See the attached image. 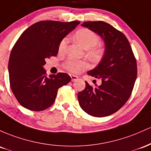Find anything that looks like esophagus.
<instances>
[{
	"label": "esophagus",
	"mask_w": 151,
	"mask_h": 151,
	"mask_svg": "<svg viewBox=\"0 0 151 151\" xmlns=\"http://www.w3.org/2000/svg\"><path fill=\"white\" fill-rule=\"evenodd\" d=\"M70 78H71V81H73H73H77L78 79V77L75 75H70Z\"/></svg>",
	"instance_id": "1"
}]
</instances>
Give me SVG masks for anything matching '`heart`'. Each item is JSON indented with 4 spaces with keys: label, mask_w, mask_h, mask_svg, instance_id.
I'll list each match as a JSON object with an SVG mask.
<instances>
[{
    "label": "heart",
    "mask_w": 151,
    "mask_h": 151,
    "mask_svg": "<svg viewBox=\"0 0 151 151\" xmlns=\"http://www.w3.org/2000/svg\"><path fill=\"white\" fill-rule=\"evenodd\" d=\"M75 38L78 43L84 50H87V56L93 60H99L103 57L104 50L101 45H98L100 43V37L92 30L83 28L78 30L75 34ZM68 39L63 38L59 44V51L63 52L66 47ZM65 67L68 70L73 73H79L82 70L88 68L89 64L83 60H71L65 62Z\"/></svg>",
    "instance_id": "1"
}]
</instances>
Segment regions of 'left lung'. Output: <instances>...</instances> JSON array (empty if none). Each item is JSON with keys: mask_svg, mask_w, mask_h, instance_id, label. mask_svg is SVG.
Here are the masks:
<instances>
[{"mask_svg": "<svg viewBox=\"0 0 151 151\" xmlns=\"http://www.w3.org/2000/svg\"><path fill=\"white\" fill-rule=\"evenodd\" d=\"M88 28L102 38L103 56L88 75L101 79V86H90L78 94L81 108L90 116L106 117L123 107L130 98L137 77L136 60L126 35L103 21L84 22ZM96 81V80H94Z\"/></svg>", "mask_w": 151, "mask_h": 151, "instance_id": "8db88e82", "label": "left lung"}]
</instances>
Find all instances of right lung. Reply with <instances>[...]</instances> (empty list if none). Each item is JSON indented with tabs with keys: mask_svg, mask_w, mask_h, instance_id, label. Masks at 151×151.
Listing matches in <instances>:
<instances>
[{
	"mask_svg": "<svg viewBox=\"0 0 151 151\" xmlns=\"http://www.w3.org/2000/svg\"><path fill=\"white\" fill-rule=\"evenodd\" d=\"M80 23L79 21H39L22 33L11 50L8 62L11 88L17 101L30 111L51 106L58 90L70 82L64 73L46 76L45 59L55 56L59 44Z\"/></svg>",
	"mask_w": 151,
	"mask_h": 151,
	"instance_id": "obj_1",
	"label": "right lung"
}]
</instances>
